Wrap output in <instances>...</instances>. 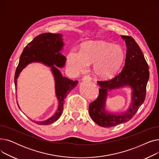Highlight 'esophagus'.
<instances>
[{
    "label": "esophagus",
    "instance_id": "obj_1",
    "mask_svg": "<svg viewBox=\"0 0 159 159\" xmlns=\"http://www.w3.org/2000/svg\"><path fill=\"white\" fill-rule=\"evenodd\" d=\"M91 77L89 76V75H86V76H84V77L82 78V80L84 81V82H89L91 81Z\"/></svg>",
    "mask_w": 159,
    "mask_h": 159
}]
</instances>
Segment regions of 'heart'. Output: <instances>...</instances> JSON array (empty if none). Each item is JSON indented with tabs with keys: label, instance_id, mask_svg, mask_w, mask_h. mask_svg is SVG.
I'll list each match as a JSON object with an SVG mask.
<instances>
[{
	"label": "heart",
	"instance_id": "obj_1",
	"mask_svg": "<svg viewBox=\"0 0 159 159\" xmlns=\"http://www.w3.org/2000/svg\"><path fill=\"white\" fill-rule=\"evenodd\" d=\"M124 58L123 49L119 45L104 41L87 42L80 46V53L71 51L67 64L74 74L84 72L93 64V73L101 79L114 77L120 70Z\"/></svg>",
	"mask_w": 159,
	"mask_h": 159
}]
</instances>
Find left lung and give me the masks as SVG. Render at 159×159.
Wrapping results in <instances>:
<instances>
[{
  "instance_id": "left-lung-1",
  "label": "left lung",
  "mask_w": 159,
  "mask_h": 159,
  "mask_svg": "<svg viewBox=\"0 0 159 159\" xmlns=\"http://www.w3.org/2000/svg\"><path fill=\"white\" fill-rule=\"evenodd\" d=\"M126 45V54L122 70L110 80L98 81L100 86L97 98L89 104V113L98 126L110 128L129 121L143 104L149 77V67L135 40L129 36L121 35ZM123 87L131 89V104L126 112L113 113L107 110L106 101L109 92Z\"/></svg>"
}]
</instances>
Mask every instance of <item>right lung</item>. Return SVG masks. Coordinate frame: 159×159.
I'll list each match as a JSON object with an SVG mask.
<instances>
[{
    "mask_svg": "<svg viewBox=\"0 0 159 159\" xmlns=\"http://www.w3.org/2000/svg\"><path fill=\"white\" fill-rule=\"evenodd\" d=\"M61 33H44L40 34L30 43L23 50L15 75V85L16 91L17 79L21 71L31 63L39 62L50 68L55 80V95L58 100V107L55 113L44 121L32 120L39 125H49L60 117L64 106V98L77 86L78 81H73L64 77L59 68L65 66L66 58L62 54L64 43ZM19 106L18 102L16 101ZM20 108V107H19ZM30 119V118H29Z\"/></svg>",
    "mask_w": 159,
    "mask_h": 159,
    "instance_id": "right-lung-1",
    "label": "right lung"
}]
</instances>
